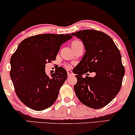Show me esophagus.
I'll return each instance as SVG.
<instances>
[{"label": "esophagus", "mask_w": 135, "mask_h": 135, "mask_svg": "<svg viewBox=\"0 0 135 135\" xmlns=\"http://www.w3.org/2000/svg\"><path fill=\"white\" fill-rule=\"evenodd\" d=\"M67 73H68V76H73V75H74V74H73V73H72V72L71 71V70H67Z\"/></svg>", "instance_id": "34e87169"}]
</instances>
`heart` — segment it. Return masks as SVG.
<instances>
[{
  "instance_id": "obj_1",
  "label": "heart",
  "mask_w": 135,
  "mask_h": 135,
  "mask_svg": "<svg viewBox=\"0 0 135 135\" xmlns=\"http://www.w3.org/2000/svg\"><path fill=\"white\" fill-rule=\"evenodd\" d=\"M83 44L81 42V41H78V40H75L72 42L71 43V47L73 48V50H74V51L75 52L78 49V48L81 47V46H83ZM65 68H68V69H69V68H71V66L69 64H66V65H65Z\"/></svg>"
}]
</instances>
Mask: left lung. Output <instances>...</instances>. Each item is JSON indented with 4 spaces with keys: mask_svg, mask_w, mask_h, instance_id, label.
I'll return each mask as SVG.
<instances>
[{
    "mask_svg": "<svg viewBox=\"0 0 135 135\" xmlns=\"http://www.w3.org/2000/svg\"><path fill=\"white\" fill-rule=\"evenodd\" d=\"M71 35L82 41L85 50L76 66L75 93L84 105L100 109L111 102L120 90L125 73L120 52L111 37L102 32L85 29ZM93 71L96 73L94 77L82 76Z\"/></svg>",
    "mask_w": 135,
    "mask_h": 135,
    "instance_id": "left-lung-1",
    "label": "left lung"
}]
</instances>
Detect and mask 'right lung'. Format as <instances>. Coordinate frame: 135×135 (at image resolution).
<instances>
[{
    "mask_svg": "<svg viewBox=\"0 0 135 135\" xmlns=\"http://www.w3.org/2000/svg\"><path fill=\"white\" fill-rule=\"evenodd\" d=\"M72 38L69 34L35 35L24 39L12 54L11 78L18 98L28 108L42 111L56 102L67 72L59 67L49 77L45 64L55 60L60 46Z\"/></svg>",
    "mask_w": 135,
    "mask_h": 135,
    "instance_id": "right-lung-1",
    "label": "right lung"
}]
</instances>
